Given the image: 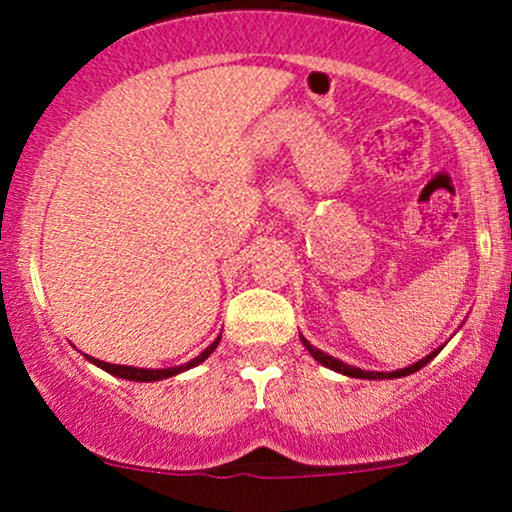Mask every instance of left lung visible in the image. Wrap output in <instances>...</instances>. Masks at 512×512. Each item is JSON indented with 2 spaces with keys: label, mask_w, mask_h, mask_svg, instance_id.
<instances>
[{
  "label": "left lung",
  "mask_w": 512,
  "mask_h": 512,
  "mask_svg": "<svg viewBox=\"0 0 512 512\" xmlns=\"http://www.w3.org/2000/svg\"><path fill=\"white\" fill-rule=\"evenodd\" d=\"M301 342H303L305 349H308V354L313 356L317 363H322V366H325V368L334 370V373H342V375H349V378H361V380H392V378H404V375L416 373V370L424 368L428 361H433V358H436V356L440 354V351H443V346H445V344H443V346H438V349H433L431 354L421 358V361L411 363V366H407V368L387 370V373H385V370H363V368L349 366V363L339 361V358H334V356H330V354H325V351H322V349H317V346L310 344L308 339L303 337V334H301Z\"/></svg>",
  "instance_id": "8db88e82"
}]
</instances>
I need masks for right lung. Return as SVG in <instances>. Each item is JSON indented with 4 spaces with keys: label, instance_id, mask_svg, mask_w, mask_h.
Listing matches in <instances>:
<instances>
[{
    "label": "right lung",
    "instance_id": "obj_1",
    "mask_svg": "<svg viewBox=\"0 0 512 512\" xmlns=\"http://www.w3.org/2000/svg\"><path fill=\"white\" fill-rule=\"evenodd\" d=\"M219 342H221V334H219V337L214 339V342H211V344L207 346V349L202 351V354L192 358V361L182 363V366H173V368H137V366H120V363H105V361H101V358H93V356H88V354H84V356H86V361H88V363H93V366L103 368L105 373L115 375V378L132 380V383H156V380L173 378V375L185 373V370L195 368V366H199V363H202V361H207V358H209L211 354H214V349H216V346H219Z\"/></svg>",
    "mask_w": 512,
    "mask_h": 512
}]
</instances>
